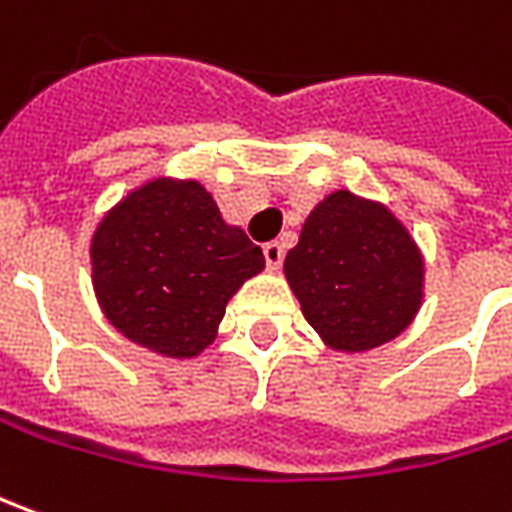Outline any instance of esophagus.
<instances>
[{
	"label": "esophagus",
	"mask_w": 512,
	"mask_h": 512,
	"mask_svg": "<svg viewBox=\"0 0 512 512\" xmlns=\"http://www.w3.org/2000/svg\"><path fill=\"white\" fill-rule=\"evenodd\" d=\"M263 257H266V266L272 269V272H277L280 269V263H283V246L280 243H266L263 246Z\"/></svg>",
	"instance_id": "34e87169"
}]
</instances>
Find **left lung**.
<instances>
[{"label": "left lung", "mask_w": 512, "mask_h": 512, "mask_svg": "<svg viewBox=\"0 0 512 512\" xmlns=\"http://www.w3.org/2000/svg\"><path fill=\"white\" fill-rule=\"evenodd\" d=\"M317 337L340 354L397 340L425 303V255L385 203L337 189L309 212L283 260Z\"/></svg>", "instance_id": "1"}]
</instances>
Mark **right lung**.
I'll return each mask as SVG.
<instances>
[{
  "label": "right lung",
  "instance_id": "1",
  "mask_svg": "<svg viewBox=\"0 0 512 512\" xmlns=\"http://www.w3.org/2000/svg\"><path fill=\"white\" fill-rule=\"evenodd\" d=\"M98 309L130 343L192 360L218 337L226 303L266 269L195 178L155 175L104 212L90 238Z\"/></svg>",
  "mask_w": 512,
  "mask_h": 512
}]
</instances>
